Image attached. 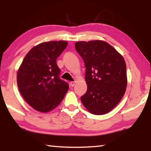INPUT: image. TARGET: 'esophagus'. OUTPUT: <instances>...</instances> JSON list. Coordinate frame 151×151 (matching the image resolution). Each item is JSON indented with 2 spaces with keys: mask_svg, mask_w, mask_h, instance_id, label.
I'll use <instances>...</instances> for the list:
<instances>
[{
  "mask_svg": "<svg viewBox=\"0 0 151 151\" xmlns=\"http://www.w3.org/2000/svg\"><path fill=\"white\" fill-rule=\"evenodd\" d=\"M75 84H76V82H75V81H73V82H70V84H71V86H72V87L75 86Z\"/></svg>",
  "mask_w": 151,
  "mask_h": 151,
  "instance_id": "obj_1",
  "label": "esophagus"
}]
</instances>
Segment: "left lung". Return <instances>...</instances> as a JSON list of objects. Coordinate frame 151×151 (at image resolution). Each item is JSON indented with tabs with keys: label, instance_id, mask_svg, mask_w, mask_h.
Masks as SVG:
<instances>
[{
	"label": "left lung",
	"instance_id": "obj_1",
	"mask_svg": "<svg viewBox=\"0 0 151 151\" xmlns=\"http://www.w3.org/2000/svg\"><path fill=\"white\" fill-rule=\"evenodd\" d=\"M86 68L87 91L81 98L91 113L106 114L122 100L127 86V66L115 48L102 40L75 44Z\"/></svg>",
	"mask_w": 151,
	"mask_h": 151
}]
</instances>
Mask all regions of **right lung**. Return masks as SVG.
<instances>
[{
  "label": "right lung",
  "mask_w": 151,
  "mask_h": 151,
  "mask_svg": "<svg viewBox=\"0 0 151 151\" xmlns=\"http://www.w3.org/2000/svg\"><path fill=\"white\" fill-rule=\"evenodd\" d=\"M64 40L40 43L25 55L17 73V84L24 100L42 113L55 109L69 90L60 78L56 60L67 46Z\"/></svg>",
  "instance_id": "1"
}]
</instances>
